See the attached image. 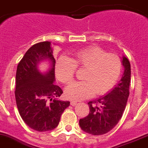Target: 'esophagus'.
<instances>
[{"label": "esophagus", "instance_id": "34e87169", "mask_svg": "<svg viewBox=\"0 0 148 148\" xmlns=\"http://www.w3.org/2000/svg\"><path fill=\"white\" fill-rule=\"evenodd\" d=\"M77 101H71V105L73 106H76L77 105Z\"/></svg>", "mask_w": 148, "mask_h": 148}]
</instances>
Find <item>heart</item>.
I'll use <instances>...</instances> for the list:
<instances>
[{"label":"heart","mask_w":148,"mask_h":148,"mask_svg":"<svg viewBox=\"0 0 148 148\" xmlns=\"http://www.w3.org/2000/svg\"><path fill=\"white\" fill-rule=\"evenodd\" d=\"M76 69H85L83 81L71 84L65 93L68 98L81 101L95 93L103 95L110 92L120 77L122 61L117 54L93 46L76 52L70 58L60 57L55 66L56 78L69 84L74 79Z\"/></svg>","instance_id":"obj_1"}]
</instances>
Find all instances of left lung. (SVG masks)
<instances>
[{
  "mask_svg": "<svg viewBox=\"0 0 148 148\" xmlns=\"http://www.w3.org/2000/svg\"><path fill=\"white\" fill-rule=\"evenodd\" d=\"M122 65L124 71L119 84L108 95L88 103L89 114L79 121L86 133L94 136L106 134L121 119L130 95L131 77L130 63L125 56H123Z\"/></svg>",
  "mask_w": 148,
  "mask_h": 148,
  "instance_id": "1",
  "label": "left lung"
}]
</instances>
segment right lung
<instances>
[{"label":"right lung","mask_w":148,"mask_h":148,"mask_svg":"<svg viewBox=\"0 0 148 148\" xmlns=\"http://www.w3.org/2000/svg\"><path fill=\"white\" fill-rule=\"evenodd\" d=\"M50 42L33 45L23 56L17 67L15 76V101L21 119L25 124L38 132L52 130L58 126L69 101L57 100L62 90L55 81L56 60L53 56ZM48 60L51 69L45 74L38 65Z\"/></svg>","instance_id":"right-lung-1"}]
</instances>
